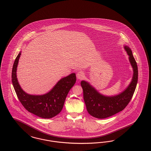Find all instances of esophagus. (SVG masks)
Wrapping results in <instances>:
<instances>
[{
	"label": "esophagus",
	"instance_id": "esophagus-1",
	"mask_svg": "<svg viewBox=\"0 0 151 151\" xmlns=\"http://www.w3.org/2000/svg\"><path fill=\"white\" fill-rule=\"evenodd\" d=\"M76 77L79 80H82L85 77V74L83 71H78V73H76Z\"/></svg>",
	"mask_w": 151,
	"mask_h": 151
}]
</instances>
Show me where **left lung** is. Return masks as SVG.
I'll list each match as a JSON object with an SVG mask.
<instances>
[{"label":"left lung","mask_w":151,"mask_h":151,"mask_svg":"<svg viewBox=\"0 0 151 151\" xmlns=\"http://www.w3.org/2000/svg\"><path fill=\"white\" fill-rule=\"evenodd\" d=\"M125 50L129 56L133 74L128 86L121 93L114 96L101 94L88 82L81 81L84 101L88 114L98 119L111 116L122 111L129 103L135 91L138 81V66L129 47L125 46Z\"/></svg>","instance_id":"obj_1"}]
</instances>
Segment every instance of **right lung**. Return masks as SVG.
Masks as SVG:
<instances>
[{"label": "right lung", "instance_id": "add662e5", "mask_svg": "<svg viewBox=\"0 0 151 151\" xmlns=\"http://www.w3.org/2000/svg\"><path fill=\"white\" fill-rule=\"evenodd\" d=\"M21 52L16 57L12 73V81L18 98L29 112L44 119L51 118L62 110L66 98L76 83L75 73L60 80L46 94L35 95L27 94L21 88L17 78V68Z\"/></svg>", "mask_w": 151, "mask_h": 151}]
</instances>
